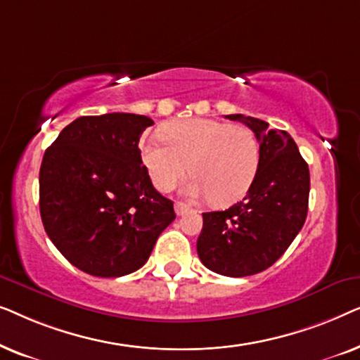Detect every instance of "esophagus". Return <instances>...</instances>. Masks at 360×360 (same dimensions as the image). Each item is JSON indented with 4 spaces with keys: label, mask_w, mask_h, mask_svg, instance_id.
<instances>
[{
    "label": "esophagus",
    "mask_w": 360,
    "mask_h": 360,
    "mask_svg": "<svg viewBox=\"0 0 360 360\" xmlns=\"http://www.w3.org/2000/svg\"><path fill=\"white\" fill-rule=\"evenodd\" d=\"M188 211H190L188 206H186L185 203H181V201H176V203H175L176 216H184L185 213H188Z\"/></svg>",
    "instance_id": "obj_1"
}]
</instances>
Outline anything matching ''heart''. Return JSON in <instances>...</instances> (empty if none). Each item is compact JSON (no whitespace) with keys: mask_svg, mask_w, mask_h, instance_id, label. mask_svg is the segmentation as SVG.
Masks as SVG:
<instances>
[{"mask_svg":"<svg viewBox=\"0 0 360 360\" xmlns=\"http://www.w3.org/2000/svg\"><path fill=\"white\" fill-rule=\"evenodd\" d=\"M141 155L159 190L174 188L190 169L195 176L184 193L221 206L243 198L259 169V144L249 127L206 117L167 122L162 137H142Z\"/></svg>","mask_w":360,"mask_h":360,"instance_id":"heart-1","label":"heart"}]
</instances>
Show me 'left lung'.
<instances>
[{
	"instance_id": "8db88e82",
	"label": "left lung",
	"mask_w": 360,
	"mask_h": 360,
	"mask_svg": "<svg viewBox=\"0 0 360 360\" xmlns=\"http://www.w3.org/2000/svg\"><path fill=\"white\" fill-rule=\"evenodd\" d=\"M254 131L259 169L243 201L224 211L203 213L196 243L206 269L226 277L262 272L282 257L303 228L308 213L309 170L285 131L243 115H228Z\"/></svg>"
}]
</instances>
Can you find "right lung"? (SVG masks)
<instances>
[{
  "mask_svg": "<svg viewBox=\"0 0 360 360\" xmlns=\"http://www.w3.org/2000/svg\"><path fill=\"white\" fill-rule=\"evenodd\" d=\"M147 116L108 112L63 127L44 154L39 206L44 229L72 265L122 277L147 262L174 203L152 185L139 139Z\"/></svg>",
  "mask_w": 360,
  "mask_h": 360,
  "instance_id": "right-lung-1",
  "label": "right lung"
}]
</instances>
